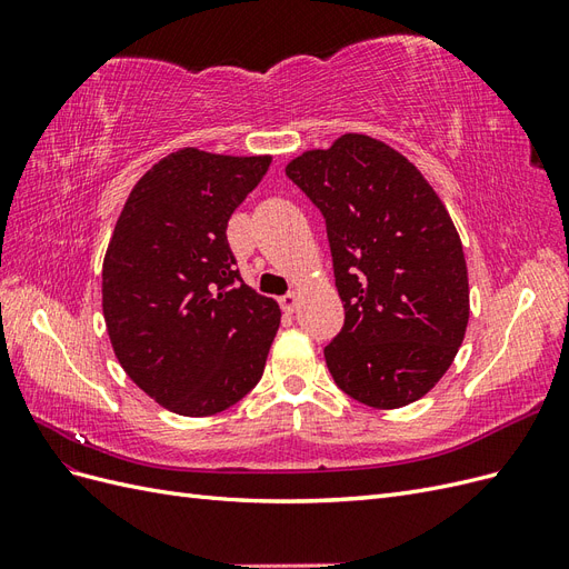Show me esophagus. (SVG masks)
<instances>
[{
  "label": "esophagus",
  "mask_w": 569,
  "mask_h": 569,
  "mask_svg": "<svg viewBox=\"0 0 569 569\" xmlns=\"http://www.w3.org/2000/svg\"><path fill=\"white\" fill-rule=\"evenodd\" d=\"M280 306H282L284 313H295L297 306H299V295H297V291H289V295L280 297Z\"/></svg>",
  "instance_id": "1"
}]
</instances>
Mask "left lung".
<instances>
[{
  "label": "left lung",
  "mask_w": 569,
  "mask_h": 569,
  "mask_svg": "<svg viewBox=\"0 0 569 569\" xmlns=\"http://www.w3.org/2000/svg\"><path fill=\"white\" fill-rule=\"evenodd\" d=\"M287 178L327 228L341 332L325 347L337 387L372 408H401L451 368L470 318L468 266L437 192L399 151L341 134L303 151Z\"/></svg>",
  "instance_id": "8db88e82"
}]
</instances>
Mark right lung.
Listing matches in <instances>:
<instances>
[{"label":"right lung","instance_id":"add662e5","mask_svg":"<svg viewBox=\"0 0 569 569\" xmlns=\"http://www.w3.org/2000/svg\"><path fill=\"white\" fill-rule=\"evenodd\" d=\"M270 157L194 147L132 187L101 270V308L118 363L163 408L206 418L258 385L280 306L237 270L228 220Z\"/></svg>","mask_w":569,"mask_h":569}]
</instances>
